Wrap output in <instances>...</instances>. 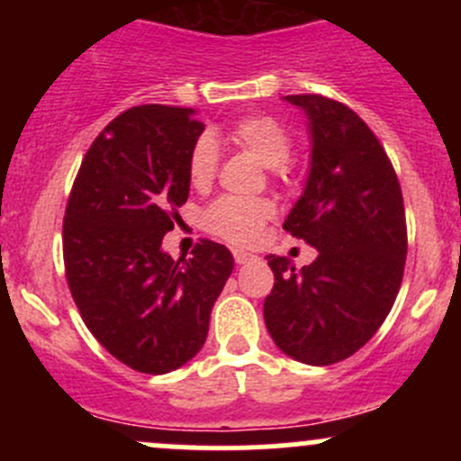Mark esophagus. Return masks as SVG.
I'll list each match as a JSON object with an SVG mask.
<instances>
[{"mask_svg": "<svg viewBox=\"0 0 461 461\" xmlns=\"http://www.w3.org/2000/svg\"><path fill=\"white\" fill-rule=\"evenodd\" d=\"M234 260L239 265H245V263H249V260H254V257H252V254L243 252V249H234Z\"/></svg>", "mask_w": 461, "mask_h": 461, "instance_id": "1", "label": "esophagus"}]
</instances>
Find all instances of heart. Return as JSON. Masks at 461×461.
I'll return each mask as SVG.
<instances>
[{"label": "heart", "instance_id": "1", "mask_svg": "<svg viewBox=\"0 0 461 461\" xmlns=\"http://www.w3.org/2000/svg\"><path fill=\"white\" fill-rule=\"evenodd\" d=\"M227 138L240 151H248L276 176L287 174L292 136L272 115H245L236 120ZM218 144L212 136L196 138L187 156V178L194 189H207L218 171ZM274 216V203L267 198L222 196L203 212V227L209 234L234 245L257 243L265 222Z\"/></svg>", "mask_w": 461, "mask_h": 461}]
</instances>
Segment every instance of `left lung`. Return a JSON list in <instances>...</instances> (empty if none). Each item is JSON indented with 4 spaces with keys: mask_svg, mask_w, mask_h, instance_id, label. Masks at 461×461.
I'll return each instance as SVG.
<instances>
[{
    "mask_svg": "<svg viewBox=\"0 0 461 461\" xmlns=\"http://www.w3.org/2000/svg\"><path fill=\"white\" fill-rule=\"evenodd\" d=\"M308 115L312 158L283 230L317 248L296 269L269 254L263 303L269 337L292 359L330 366L366 346L388 317L406 263V212L397 174L368 124L330 97L285 95Z\"/></svg>",
    "mask_w": 461,
    "mask_h": 461,
    "instance_id": "left-lung-1",
    "label": "left lung"
}]
</instances>
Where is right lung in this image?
<instances>
[{
    "instance_id": "right-lung-1",
    "label": "right lung",
    "mask_w": 461,
    "mask_h": 461,
    "mask_svg": "<svg viewBox=\"0 0 461 461\" xmlns=\"http://www.w3.org/2000/svg\"><path fill=\"white\" fill-rule=\"evenodd\" d=\"M204 124L194 109L142 104L88 147L62 227L68 290L93 337L129 368L165 375L201 350L234 269L225 245L201 240L174 260L162 239L187 203V156Z\"/></svg>"
}]
</instances>
